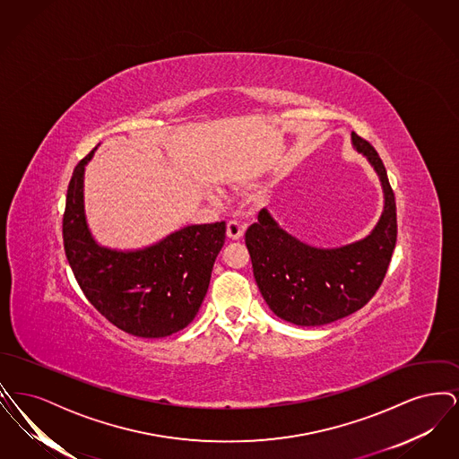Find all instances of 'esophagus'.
Returning a JSON list of instances; mask_svg holds the SVG:
<instances>
[{"instance_id": "1", "label": "esophagus", "mask_w": 459, "mask_h": 459, "mask_svg": "<svg viewBox=\"0 0 459 459\" xmlns=\"http://www.w3.org/2000/svg\"><path fill=\"white\" fill-rule=\"evenodd\" d=\"M244 230H246V227H244L242 223H239L238 220H230V221L227 223V236H229V239H240L242 234H244Z\"/></svg>"}]
</instances>
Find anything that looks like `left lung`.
<instances>
[{"mask_svg":"<svg viewBox=\"0 0 459 459\" xmlns=\"http://www.w3.org/2000/svg\"><path fill=\"white\" fill-rule=\"evenodd\" d=\"M380 177L384 212L370 236L342 247L320 249L292 238L263 208L246 230V246L263 299L285 322L325 325L361 309L384 282L397 239L395 197L385 167L370 143L351 134Z\"/></svg>","mask_w":459,"mask_h":459,"instance_id":"8db88e82","label":"left lung"}]
</instances>
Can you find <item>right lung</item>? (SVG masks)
I'll return each instance as SVG.
<instances>
[{
	"label": "right lung",
	"instance_id": "right-lung-1",
	"mask_svg": "<svg viewBox=\"0 0 459 459\" xmlns=\"http://www.w3.org/2000/svg\"><path fill=\"white\" fill-rule=\"evenodd\" d=\"M82 158L68 184L64 213L66 260L89 303L115 327L146 339L187 327L203 303L213 263L225 242V221L189 225L137 251L100 246L84 215Z\"/></svg>",
	"mask_w": 459,
	"mask_h": 459
}]
</instances>
